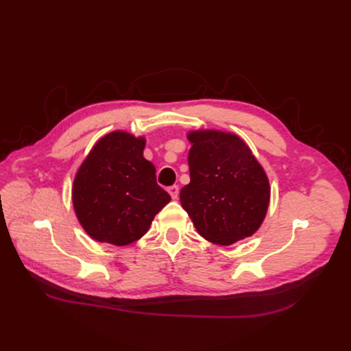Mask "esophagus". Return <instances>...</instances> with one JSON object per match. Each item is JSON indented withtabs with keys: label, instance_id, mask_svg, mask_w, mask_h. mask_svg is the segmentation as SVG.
<instances>
[{
	"label": "esophagus",
	"instance_id": "1",
	"mask_svg": "<svg viewBox=\"0 0 351 351\" xmlns=\"http://www.w3.org/2000/svg\"><path fill=\"white\" fill-rule=\"evenodd\" d=\"M168 192H169V195H171V197H172V199H176V197H178V195H179V188H178L176 185L169 186V188H168Z\"/></svg>",
	"mask_w": 351,
	"mask_h": 351
}]
</instances>
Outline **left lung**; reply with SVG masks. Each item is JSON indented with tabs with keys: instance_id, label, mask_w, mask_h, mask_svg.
Instances as JSON below:
<instances>
[{
	"instance_id": "8db88e82",
	"label": "left lung",
	"mask_w": 351,
	"mask_h": 351,
	"mask_svg": "<svg viewBox=\"0 0 351 351\" xmlns=\"http://www.w3.org/2000/svg\"><path fill=\"white\" fill-rule=\"evenodd\" d=\"M189 185L180 204L197 233L215 245L229 246L252 236L263 223L269 179L250 147L234 134L192 131Z\"/></svg>"
}]
</instances>
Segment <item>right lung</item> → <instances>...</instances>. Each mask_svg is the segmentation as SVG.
I'll list each match as a JSON object with an SVG mask.
<instances>
[{
    "label": "right lung",
    "instance_id": "obj_1",
    "mask_svg": "<svg viewBox=\"0 0 351 351\" xmlns=\"http://www.w3.org/2000/svg\"><path fill=\"white\" fill-rule=\"evenodd\" d=\"M145 138L114 131L101 138L73 179L72 204L84 230L97 242H136L171 202L143 158Z\"/></svg>",
    "mask_w": 351,
    "mask_h": 351
}]
</instances>
